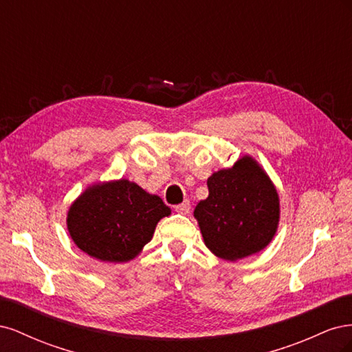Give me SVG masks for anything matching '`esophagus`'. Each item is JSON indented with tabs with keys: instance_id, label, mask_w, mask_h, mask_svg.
<instances>
[{
	"instance_id": "34e87169",
	"label": "esophagus",
	"mask_w": 352,
	"mask_h": 352,
	"mask_svg": "<svg viewBox=\"0 0 352 352\" xmlns=\"http://www.w3.org/2000/svg\"><path fill=\"white\" fill-rule=\"evenodd\" d=\"M175 210H176L177 212H180V214H188V212L190 211V202H189L188 199H185V201L182 202V204L176 206Z\"/></svg>"
}]
</instances>
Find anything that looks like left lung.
<instances>
[{
    "label": "left lung",
    "instance_id": "obj_1",
    "mask_svg": "<svg viewBox=\"0 0 352 352\" xmlns=\"http://www.w3.org/2000/svg\"><path fill=\"white\" fill-rule=\"evenodd\" d=\"M207 186L208 198L198 202L194 216L212 254L235 261L272 241L279 223V197L251 157L208 177Z\"/></svg>",
    "mask_w": 352,
    "mask_h": 352
}]
</instances>
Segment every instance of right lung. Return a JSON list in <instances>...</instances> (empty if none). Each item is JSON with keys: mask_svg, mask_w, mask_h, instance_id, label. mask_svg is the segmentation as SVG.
Masks as SVG:
<instances>
[{"mask_svg": "<svg viewBox=\"0 0 352 352\" xmlns=\"http://www.w3.org/2000/svg\"><path fill=\"white\" fill-rule=\"evenodd\" d=\"M168 214L162 198L122 179L85 190L69 210L67 229L91 257L123 263L140 254L160 219Z\"/></svg>", "mask_w": 352, "mask_h": 352, "instance_id": "add662e5", "label": "right lung"}]
</instances>
